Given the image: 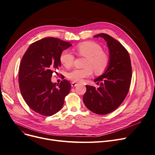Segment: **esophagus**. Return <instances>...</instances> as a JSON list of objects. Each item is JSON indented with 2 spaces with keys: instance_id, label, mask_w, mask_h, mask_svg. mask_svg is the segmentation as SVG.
<instances>
[{
  "instance_id": "esophagus-1",
  "label": "esophagus",
  "mask_w": 155,
  "mask_h": 155,
  "mask_svg": "<svg viewBox=\"0 0 155 155\" xmlns=\"http://www.w3.org/2000/svg\"><path fill=\"white\" fill-rule=\"evenodd\" d=\"M71 87H76L77 85H78V84L76 83V82H72L71 83Z\"/></svg>"
}]
</instances>
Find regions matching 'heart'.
<instances>
[{"instance_id":"b5f03b06","label":"heart","mask_w":155,"mask_h":155,"mask_svg":"<svg viewBox=\"0 0 155 155\" xmlns=\"http://www.w3.org/2000/svg\"><path fill=\"white\" fill-rule=\"evenodd\" d=\"M77 51L80 56L87 58L84 64L85 68L75 69L68 74V78L74 82H81L84 78L90 77L94 70L97 75L104 73L110 63V58L103 51V48L94 42H84L77 46ZM75 56L69 50L63 51L60 55V61L66 68L73 65Z\"/></svg>"}]
</instances>
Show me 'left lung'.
Wrapping results in <instances>:
<instances>
[{"label":"left lung","instance_id":"left-lung-1","mask_svg":"<svg viewBox=\"0 0 155 155\" xmlns=\"http://www.w3.org/2000/svg\"><path fill=\"white\" fill-rule=\"evenodd\" d=\"M94 37L103 38L109 49L110 63L101 75L94 80L98 88L86 85L84 103L89 110L98 115L110 113L122 103L129 92L132 66L129 52L118 40L106 33Z\"/></svg>","mask_w":155,"mask_h":155}]
</instances>
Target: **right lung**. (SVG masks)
Instances as JSON below:
<instances>
[{
	"label": "right lung",
	"mask_w": 155,
	"mask_h": 155,
	"mask_svg": "<svg viewBox=\"0 0 155 155\" xmlns=\"http://www.w3.org/2000/svg\"><path fill=\"white\" fill-rule=\"evenodd\" d=\"M71 45L58 38L48 37L31 44L21 59L19 86L30 108L43 116H52L62 108L71 90L66 79L59 85L51 82L54 72L61 66L60 55Z\"/></svg>",
	"instance_id": "add662e5"
}]
</instances>
